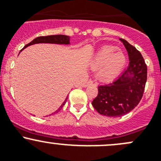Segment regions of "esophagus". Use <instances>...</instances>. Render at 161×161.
<instances>
[{"label":"esophagus","instance_id":"1","mask_svg":"<svg viewBox=\"0 0 161 161\" xmlns=\"http://www.w3.org/2000/svg\"><path fill=\"white\" fill-rule=\"evenodd\" d=\"M93 83H94L93 80H89L87 83H86L85 85L86 86H87V85H90V84H93Z\"/></svg>","mask_w":161,"mask_h":161}]
</instances>
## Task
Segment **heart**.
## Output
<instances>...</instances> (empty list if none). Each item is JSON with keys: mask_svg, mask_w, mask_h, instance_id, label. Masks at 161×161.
<instances>
[{"mask_svg": "<svg viewBox=\"0 0 161 161\" xmlns=\"http://www.w3.org/2000/svg\"><path fill=\"white\" fill-rule=\"evenodd\" d=\"M127 58L122 51L115 46L106 45L98 49L91 67L96 70V76L103 81L111 80L117 77L126 63Z\"/></svg>", "mask_w": 161, "mask_h": 161, "instance_id": "heart-1", "label": "heart"}]
</instances>
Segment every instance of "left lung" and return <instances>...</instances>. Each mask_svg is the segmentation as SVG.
<instances>
[{
  "label": "left lung",
  "instance_id": "obj_1",
  "mask_svg": "<svg viewBox=\"0 0 161 161\" xmlns=\"http://www.w3.org/2000/svg\"><path fill=\"white\" fill-rule=\"evenodd\" d=\"M129 57L128 68L116 80L98 87V95L92 104L97 112L111 117H121L138 106L147 80V66L139 51L120 39Z\"/></svg>",
  "mask_w": 161,
  "mask_h": 161
}]
</instances>
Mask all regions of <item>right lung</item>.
<instances>
[{"instance_id": "add662e5", "label": "right lung", "mask_w": 161, "mask_h": 161, "mask_svg": "<svg viewBox=\"0 0 161 161\" xmlns=\"http://www.w3.org/2000/svg\"><path fill=\"white\" fill-rule=\"evenodd\" d=\"M38 43H51V44H69V37L66 35H50V36H38V37L35 38L34 40L31 41L30 43L27 44L26 45H25V47L23 49H24L25 47H28V46L32 45V44H38ZM22 49V50H23ZM21 50V51H22ZM68 97V96H67ZM67 97L65 99V101L63 102V104L61 105V106L59 107V109L57 111H55V113L58 112L60 109L63 108V106H64L65 103H66V100H67Z\"/></svg>"}]
</instances>
